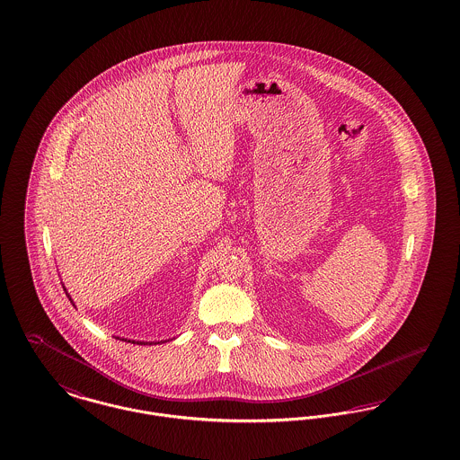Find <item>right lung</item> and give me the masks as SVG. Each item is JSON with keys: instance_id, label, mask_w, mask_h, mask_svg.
<instances>
[{"instance_id": "obj_1", "label": "right lung", "mask_w": 460, "mask_h": 460, "mask_svg": "<svg viewBox=\"0 0 460 460\" xmlns=\"http://www.w3.org/2000/svg\"><path fill=\"white\" fill-rule=\"evenodd\" d=\"M128 342H134V341H128ZM134 344H138V342H134ZM140 344H144V342H140Z\"/></svg>"}]
</instances>
